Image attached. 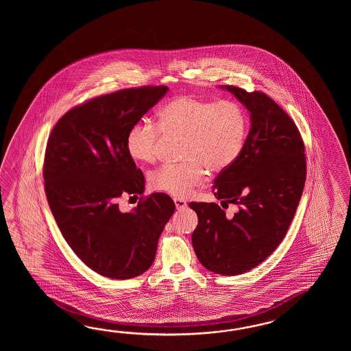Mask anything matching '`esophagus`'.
Segmentation results:
<instances>
[{"mask_svg":"<svg viewBox=\"0 0 351 351\" xmlns=\"http://www.w3.org/2000/svg\"><path fill=\"white\" fill-rule=\"evenodd\" d=\"M173 201H174V204H176V208L178 209V210L186 208V202L184 201V199H182V198H174Z\"/></svg>","mask_w":351,"mask_h":351,"instance_id":"obj_1","label":"esophagus"}]
</instances>
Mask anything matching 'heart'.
<instances>
[{"mask_svg": "<svg viewBox=\"0 0 351 351\" xmlns=\"http://www.w3.org/2000/svg\"><path fill=\"white\" fill-rule=\"evenodd\" d=\"M247 114L236 101H212L193 95L173 97L158 112V126L167 134L186 136L182 165H165L149 174L152 189L176 197H186L210 173L230 168L243 149ZM157 125L136 123L125 139L129 157L139 163L157 158Z\"/></svg>", "mask_w": 351, "mask_h": 351, "instance_id": "b5f03b06", "label": "heart"}]
</instances>
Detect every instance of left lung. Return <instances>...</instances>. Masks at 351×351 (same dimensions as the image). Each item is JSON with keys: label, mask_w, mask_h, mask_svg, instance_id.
<instances>
[{"label": "left lung", "mask_w": 351, "mask_h": 351, "mask_svg": "<svg viewBox=\"0 0 351 351\" xmlns=\"http://www.w3.org/2000/svg\"><path fill=\"white\" fill-rule=\"evenodd\" d=\"M250 112L251 127L233 165L219 173L213 192L217 203H189L198 224L194 252L206 269L239 275L265 261L284 239L298 209L306 178L305 147L291 118L260 91L222 85Z\"/></svg>", "instance_id": "left-lung-1"}]
</instances>
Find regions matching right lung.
<instances>
[{"label":"right lung","instance_id":"1","mask_svg":"<svg viewBox=\"0 0 351 351\" xmlns=\"http://www.w3.org/2000/svg\"><path fill=\"white\" fill-rule=\"evenodd\" d=\"M167 86L120 90L67 112L46 147V198L67 245L89 269L127 280L149 269L158 239L174 213L165 193L130 212L121 195L144 193L145 180L125 148L129 129L168 93Z\"/></svg>","mask_w":351,"mask_h":351}]
</instances>
